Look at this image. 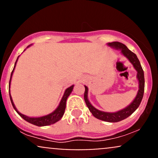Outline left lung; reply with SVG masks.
<instances>
[{
  "mask_svg": "<svg viewBox=\"0 0 158 158\" xmlns=\"http://www.w3.org/2000/svg\"><path fill=\"white\" fill-rule=\"evenodd\" d=\"M108 45L112 48L118 49L120 50L122 53L128 59V60L131 61V63L135 67L136 70L137 71V79L139 81V90L137 93V97H135V100L132 102L127 108H124L122 110H119L116 113H107V112H103L101 110H97L92 106L89 102L88 99V88L85 86V90L84 94V99L86 103L87 106H88V109L92 114L96 117V118L101 119V120L106 121V122L110 123H117L119 121L123 120V119L127 118L129 117L131 114H133L135 111V110L138 108L139 104H140L141 101H142L143 94H144V88H145V79H144V73H143V70L141 67L140 62H139L138 58L137 57L135 53L131 52L125 44L123 43L118 42V41H114V42L108 43Z\"/></svg>",
  "mask_w": 158,
  "mask_h": 158,
  "instance_id": "left-lung-1",
  "label": "left lung"
}]
</instances>
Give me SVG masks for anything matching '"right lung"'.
Returning a JSON list of instances; mask_svg holds the SVG:
<instances>
[{
  "mask_svg": "<svg viewBox=\"0 0 158 158\" xmlns=\"http://www.w3.org/2000/svg\"><path fill=\"white\" fill-rule=\"evenodd\" d=\"M18 59H19V57H18ZM18 59H17V60H16L15 63V66H14V68H13V70H12V73H11L10 80V85L11 78H12V73H13L14 69H15V67L16 62H17V61H18ZM73 85H72V86L69 87L68 88H67L66 90H65L64 94V96H63L62 99H61L60 104H59V106H58V108H56V109L54 110L52 113L48 114V115H47V116H44V117H36V118H35V117H27V116L23 115V114H21L20 112L18 111V110L16 109L15 105H14L13 102H12V97H11L10 94V97L11 102H12V106H13L14 109L16 110V112H17V113L19 114V115L21 116V117H22L23 119H25V120L27 121L28 123H32V124L35 125V126H49V125L53 124V123H55L57 122V121H59V119H60L61 117H62L63 114H64V113L65 108H66L67 99H68L69 95H70V93L72 92V90H73ZM9 92H10V90H9Z\"/></svg>",
  "mask_w": 158,
  "mask_h": 158,
  "instance_id": "right-lung-1",
  "label": "right lung"
}]
</instances>
